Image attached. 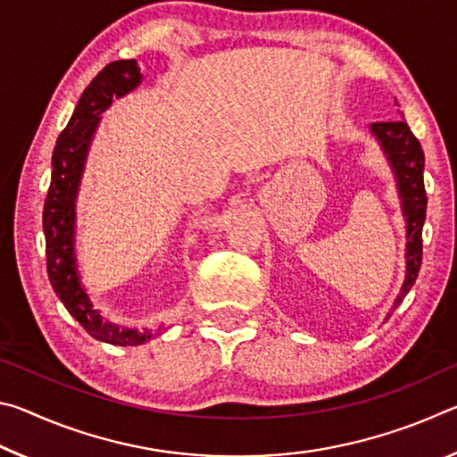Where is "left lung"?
Masks as SVG:
<instances>
[{
    "mask_svg": "<svg viewBox=\"0 0 457 457\" xmlns=\"http://www.w3.org/2000/svg\"><path fill=\"white\" fill-rule=\"evenodd\" d=\"M369 133L375 137V141L381 146V151L386 157V163H389L393 171V177H395L397 193L401 199V212H403L407 229L405 278L395 303L391 306L393 312L401 303H403L407 292L411 290L421 266V231L425 221V207H428V197H425L423 187L425 159L421 145L411 133V129L407 127L403 114L389 122H373V125L369 127ZM391 312L386 314V319H389Z\"/></svg>",
    "mask_w": 457,
    "mask_h": 457,
    "instance_id": "8db88e82",
    "label": "left lung"
}]
</instances>
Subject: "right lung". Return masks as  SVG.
I'll return each mask as SVG.
<instances>
[{
  "instance_id": "1",
  "label": "right lung",
  "mask_w": 457,
  "mask_h": 457,
  "mask_svg": "<svg viewBox=\"0 0 457 457\" xmlns=\"http://www.w3.org/2000/svg\"><path fill=\"white\" fill-rule=\"evenodd\" d=\"M141 82L143 74L137 60H117L104 66L82 92L71 120L54 146L52 181L42 215L48 278L54 292L92 338L117 346L143 345L165 328L137 330L120 327L96 311L82 284L76 258V201L100 114L112 104V98L127 96Z\"/></svg>"
}]
</instances>
